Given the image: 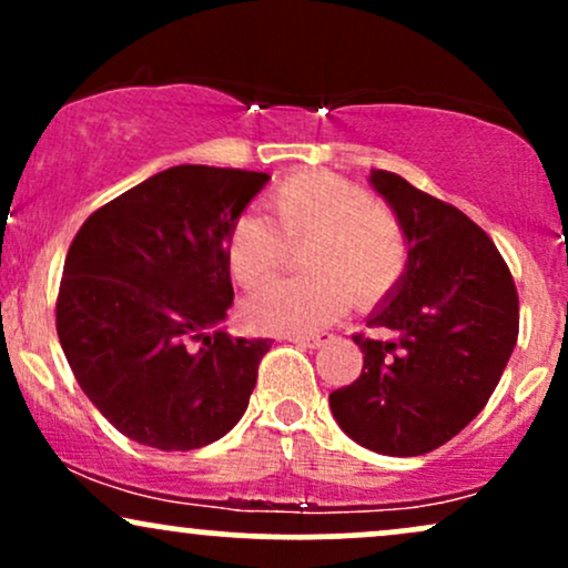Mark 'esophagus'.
I'll return each instance as SVG.
<instances>
[{"label": "esophagus", "instance_id": "34e87169", "mask_svg": "<svg viewBox=\"0 0 568 568\" xmlns=\"http://www.w3.org/2000/svg\"><path fill=\"white\" fill-rule=\"evenodd\" d=\"M331 334H325V331H321V334H312V336H288V342L298 344V347H310V349H321L325 342H328Z\"/></svg>", "mask_w": 568, "mask_h": 568}]
</instances>
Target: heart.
Wrapping results in <instances>:
<instances>
[{"label":"heart","instance_id":"b5f03b06","mask_svg":"<svg viewBox=\"0 0 568 568\" xmlns=\"http://www.w3.org/2000/svg\"><path fill=\"white\" fill-rule=\"evenodd\" d=\"M272 221L243 213L226 234V264L240 285H258L302 253L310 277L280 280L243 302V321L258 334H310L331 323L349 296L382 302L400 283L408 237L400 219L363 186L334 173H296L270 192Z\"/></svg>","mask_w":568,"mask_h":568}]
</instances>
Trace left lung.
I'll use <instances>...</instances> for the list:
<instances>
[{
    "instance_id": "left-lung-1",
    "label": "left lung",
    "mask_w": 568,
    "mask_h": 568,
    "mask_svg": "<svg viewBox=\"0 0 568 568\" xmlns=\"http://www.w3.org/2000/svg\"><path fill=\"white\" fill-rule=\"evenodd\" d=\"M408 237L400 283L368 315L389 338L352 336L363 371L328 397L352 440L387 456H419L484 410L518 342V291L491 237L406 179L371 171Z\"/></svg>"
}]
</instances>
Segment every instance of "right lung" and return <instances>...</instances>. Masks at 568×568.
I'll use <instances>...</instances> for the list:
<instances>
[{"label": "right lung", "mask_w": 568, "mask_h": 568, "mask_svg": "<svg viewBox=\"0 0 568 568\" xmlns=\"http://www.w3.org/2000/svg\"><path fill=\"white\" fill-rule=\"evenodd\" d=\"M270 175L175 165L106 202L63 264L55 328L82 393L143 446L192 452L245 414L270 338L221 328L226 234Z\"/></svg>", "instance_id": "right-lung-1"}]
</instances>
